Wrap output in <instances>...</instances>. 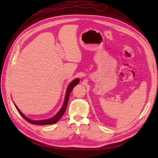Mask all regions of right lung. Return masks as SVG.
I'll use <instances>...</instances> for the list:
<instances>
[{
	"instance_id": "1",
	"label": "right lung",
	"mask_w": 158,
	"mask_h": 158,
	"mask_svg": "<svg viewBox=\"0 0 158 158\" xmlns=\"http://www.w3.org/2000/svg\"><path fill=\"white\" fill-rule=\"evenodd\" d=\"M79 83V79H74L73 81H71V83H70L69 87H68V88H67L66 93V96H65V100H64V104H63L61 109L59 110L58 113H57L55 116H53V117H52V118H50V119H44V120H31V119L28 118V117H26L24 115H23V114L21 111H20L19 109L18 108V106H17L15 105V104H14V105L15 106L16 109L18 110V111L20 114V115H21L23 119L27 121V122H28L29 123H32V124H35V125H50V124H53V123H55L58 122V121L60 118H61L62 115H64V113L65 110L66 109L67 105H68L70 94V92H71L73 89L74 88V87L78 84Z\"/></svg>"
}]
</instances>
